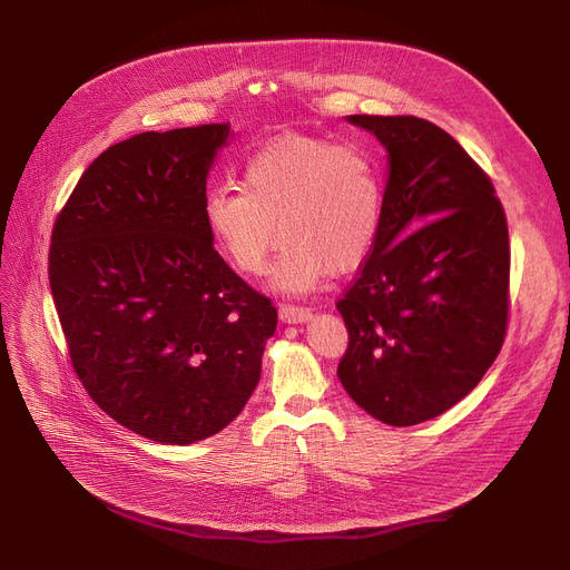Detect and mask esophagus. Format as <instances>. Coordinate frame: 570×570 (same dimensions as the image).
Returning <instances> with one entry per match:
<instances>
[{"label":"esophagus","mask_w":570,"mask_h":570,"mask_svg":"<svg viewBox=\"0 0 570 570\" xmlns=\"http://www.w3.org/2000/svg\"><path fill=\"white\" fill-rule=\"evenodd\" d=\"M279 318H282V323H307L312 318V312L307 307L279 305Z\"/></svg>","instance_id":"1"}]
</instances>
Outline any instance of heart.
Wrapping results in <instances>:
<instances>
[{
  "label": "heart",
  "mask_w": 570,
  "mask_h": 570,
  "mask_svg": "<svg viewBox=\"0 0 570 570\" xmlns=\"http://www.w3.org/2000/svg\"><path fill=\"white\" fill-rule=\"evenodd\" d=\"M205 224L217 249L249 277L265 273L284 237L269 286L303 295L331 269L348 273L367 261L381 226V179L357 147L279 136L247 161L243 189L207 194Z\"/></svg>",
  "instance_id": "obj_1"
}]
</instances>
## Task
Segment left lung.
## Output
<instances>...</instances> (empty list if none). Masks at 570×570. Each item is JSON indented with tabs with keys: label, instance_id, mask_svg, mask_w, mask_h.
Listing matches in <instances>:
<instances>
[{
	"label": "left lung",
	"instance_id": "1",
	"mask_svg": "<svg viewBox=\"0 0 570 570\" xmlns=\"http://www.w3.org/2000/svg\"><path fill=\"white\" fill-rule=\"evenodd\" d=\"M387 153L381 226L337 309L348 397L395 428L464 400L494 363L508 321V226L490 177L436 125L348 115Z\"/></svg>",
	"mask_w": 570,
	"mask_h": 570
}]
</instances>
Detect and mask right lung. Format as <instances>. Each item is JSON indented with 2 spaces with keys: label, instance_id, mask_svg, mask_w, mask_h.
I'll use <instances>...</instances> for the list:
<instances>
[{
  "label": "right lung",
  "instance_id": "right-lung-1",
  "mask_svg": "<svg viewBox=\"0 0 570 570\" xmlns=\"http://www.w3.org/2000/svg\"><path fill=\"white\" fill-rule=\"evenodd\" d=\"M230 125L108 147L52 228L50 291L82 385L166 445L222 432L249 402L277 309L215 252L207 175Z\"/></svg>",
  "mask_w": 570,
  "mask_h": 570
}]
</instances>
